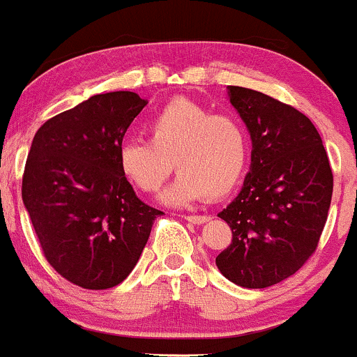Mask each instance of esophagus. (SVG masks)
<instances>
[{
	"label": "esophagus",
	"mask_w": 357,
	"mask_h": 357,
	"mask_svg": "<svg viewBox=\"0 0 357 357\" xmlns=\"http://www.w3.org/2000/svg\"><path fill=\"white\" fill-rule=\"evenodd\" d=\"M185 220H188V222H192V223H195V225H200V223L208 222L210 217H208V215H187Z\"/></svg>",
	"instance_id": "esophagus-1"
}]
</instances>
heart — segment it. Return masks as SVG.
<instances>
[{
	"instance_id": "heart-1",
	"label": "heart",
	"mask_w": 357,
	"mask_h": 357,
	"mask_svg": "<svg viewBox=\"0 0 357 357\" xmlns=\"http://www.w3.org/2000/svg\"><path fill=\"white\" fill-rule=\"evenodd\" d=\"M147 140H129L119 149V169L139 190L153 193L172 172L178 177L164 193L172 205L218 200L230 193L248 162L250 140L233 114L188 99H175L145 124Z\"/></svg>"
}]
</instances>
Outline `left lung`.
<instances>
[{"mask_svg":"<svg viewBox=\"0 0 357 357\" xmlns=\"http://www.w3.org/2000/svg\"><path fill=\"white\" fill-rule=\"evenodd\" d=\"M228 98L252 137L243 188L218 213L231 243L218 255L220 273L243 288H268L316 252L333 197V172L313 122L291 105L246 87Z\"/></svg>","mask_w":357,"mask_h":357,"instance_id":"left-lung-1","label":"left lung"}]
</instances>
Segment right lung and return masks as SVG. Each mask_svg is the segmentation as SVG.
I'll return each mask as SVG.
<instances>
[{"label":"right lung","mask_w":357,"mask_h":357,"mask_svg":"<svg viewBox=\"0 0 357 357\" xmlns=\"http://www.w3.org/2000/svg\"><path fill=\"white\" fill-rule=\"evenodd\" d=\"M145 105L130 91L92 96L44 122L31 144L24 206L44 258L81 288L122 283L164 213L144 204L119 169L127 127Z\"/></svg>","instance_id":"obj_1"}]
</instances>
